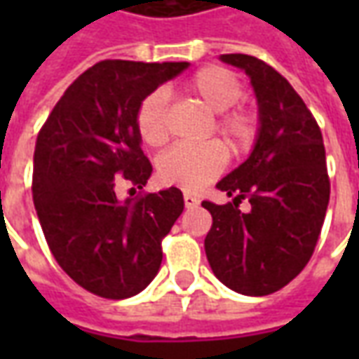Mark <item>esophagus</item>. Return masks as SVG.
Wrapping results in <instances>:
<instances>
[{"instance_id":"1","label":"esophagus","mask_w":359,"mask_h":359,"mask_svg":"<svg viewBox=\"0 0 359 359\" xmlns=\"http://www.w3.org/2000/svg\"><path fill=\"white\" fill-rule=\"evenodd\" d=\"M200 203V200L196 198V196L192 194H184V205H187L188 210H192V208H196Z\"/></svg>"}]
</instances>
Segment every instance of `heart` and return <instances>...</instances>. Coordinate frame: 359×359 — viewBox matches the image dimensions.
<instances>
[{
  "label": "heart",
  "mask_w": 359,
  "mask_h": 359,
  "mask_svg": "<svg viewBox=\"0 0 359 359\" xmlns=\"http://www.w3.org/2000/svg\"><path fill=\"white\" fill-rule=\"evenodd\" d=\"M184 92L211 113H219L213 121V133L221 136L233 154H241L254 142L257 130L254 113L242 107L234 109L244 95V88L233 71L225 67H203L187 82ZM136 130L140 140L151 148H159L167 142V95L163 90H154L142 100L136 109ZM225 163V151L217 142L175 146L157 157V180L165 187L198 192L217 179Z\"/></svg>",
  "instance_id": "b5f03b06"
}]
</instances>
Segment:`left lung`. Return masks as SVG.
Returning a JSON list of instances; mask_svg holds the SVG:
<instances>
[{"label": "left lung", "instance_id": "1", "mask_svg": "<svg viewBox=\"0 0 359 359\" xmlns=\"http://www.w3.org/2000/svg\"><path fill=\"white\" fill-rule=\"evenodd\" d=\"M221 61L248 74L259 128L250 157L217 182L233 198L202 202L213 217L205 256L231 290L267 296L308 265L329 205L323 136L311 111L283 74L262 59L226 53ZM246 199L249 210L242 212Z\"/></svg>", "mask_w": 359, "mask_h": 359}]
</instances>
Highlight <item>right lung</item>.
<instances>
[{"instance_id": "obj_1", "label": "right lung", "mask_w": 359, "mask_h": 359, "mask_svg": "<svg viewBox=\"0 0 359 359\" xmlns=\"http://www.w3.org/2000/svg\"><path fill=\"white\" fill-rule=\"evenodd\" d=\"M188 63L105 59L65 90L38 133L32 198L55 262L88 292L123 300L156 277L161 241L184 210L179 188L118 202L115 187H146L136 109ZM133 188V190H134Z\"/></svg>"}]
</instances>
